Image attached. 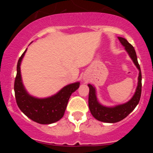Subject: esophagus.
<instances>
[{
  "mask_svg": "<svg viewBox=\"0 0 153 153\" xmlns=\"http://www.w3.org/2000/svg\"><path fill=\"white\" fill-rule=\"evenodd\" d=\"M83 79H84V81H86V78H83Z\"/></svg>",
  "mask_w": 153,
  "mask_h": 153,
  "instance_id": "34e87169",
  "label": "esophagus"
}]
</instances>
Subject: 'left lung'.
<instances>
[{
  "mask_svg": "<svg viewBox=\"0 0 153 153\" xmlns=\"http://www.w3.org/2000/svg\"><path fill=\"white\" fill-rule=\"evenodd\" d=\"M118 40L120 41L121 44L125 47V49L127 52V53L129 54V57H130L135 65L136 66V67L139 70L138 86H137L135 94L128 102L121 104V105L108 107V106L101 105L98 102V99H97L95 88L91 84H88V86L89 88V110H90L91 113H92V115H93L95 119L105 123H116L126 118L138 105L141 95V86H142V84H141V68H140L139 64H138L135 49L125 38L118 37Z\"/></svg>",
  "mask_w": 153,
  "mask_h": 153,
  "instance_id": "8db88e82",
  "label": "left lung"
}]
</instances>
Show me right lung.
Returning a JSON list of instances; mask_svg holds the SVG:
<instances>
[{
    "mask_svg": "<svg viewBox=\"0 0 153 153\" xmlns=\"http://www.w3.org/2000/svg\"><path fill=\"white\" fill-rule=\"evenodd\" d=\"M27 49L18 60L15 80V99L19 109L33 121L41 124H50L59 121L64 115L72 93L78 89L79 82L64 86L58 93L45 98L30 95L26 90L21 75V64Z\"/></svg>",
    "mask_w": 153,
    "mask_h": 153,
    "instance_id": "right-lung-1",
    "label": "right lung"
}]
</instances>
